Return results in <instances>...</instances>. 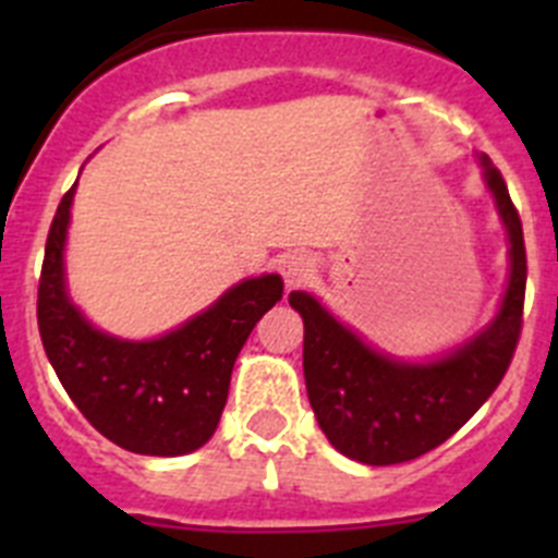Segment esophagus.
Wrapping results in <instances>:
<instances>
[{"mask_svg": "<svg viewBox=\"0 0 558 558\" xmlns=\"http://www.w3.org/2000/svg\"><path fill=\"white\" fill-rule=\"evenodd\" d=\"M315 274V259L310 254H290L282 259V276L288 288H299Z\"/></svg>", "mask_w": 558, "mask_h": 558, "instance_id": "1", "label": "esophagus"}]
</instances>
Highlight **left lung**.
<instances>
[{
	"label": "left lung",
	"mask_w": 558,
	"mask_h": 558,
	"mask_svg": "<svg viewBox=\"0 0 558 558\" xmlns=\"http://www.w3.org/2000/svg\"><path fill=\"white\" fill-rule=\"evenodd\" d=\"M483 179L509 231L511 274L500 313L463 347L433 363H405L366 347L310 293L293 290L304 318V379L329 445L372 466L413 461L445 445L495 393L514 357L525 304V240L500 170L481 156Z\"/></svg>",
	"instance_id": "left-lung-1"
}]
</instances>
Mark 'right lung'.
<instances>
[{"label":"right lung","instance_id":"1","mask_svg":"<svg viewBox=\"0 0 558 558\" xmlns=\"http://www.w3.org/2000/svg\"><path fill=\"white\" fill-rule=\"evenodd\" d=\"M75 186L58 204L38 279L44 352L77 411L108 441L140 456H186L211 438L231 368L256 322L282 299V276L245 279L156 340L100 332L69 302L63 243Z\"/></svg>","mask_w":558,"mask_h":558}]
</instances>
